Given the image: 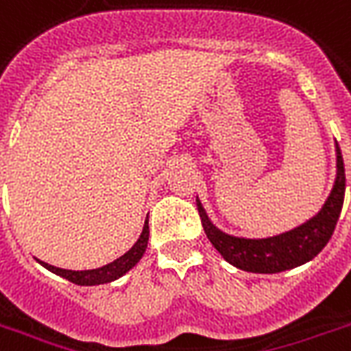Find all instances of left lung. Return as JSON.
<instances>
[{
  "label": "left lung",
  "mask_w": 351,
  "mask_h": 351,
  "mask_svg": "<svg viewBox=\"0 0 351 351\" xmlns=\"http://www.w3.org/2000/svg\"><path fill=\"white\" fill-rule=\"evenodd\" d=\"M344 162H342L341 147L337 143V178L335 186L331 189L330 197L318 211V215L309 219L306 224L298 228L285 232L282 235L267 237V239H243L234 235L223 234L215 228L206 215L204 208L197 200L200 223L213 247L217 248L228 263L247 272L258 274H276V272L289 271L298 265L313 259L333 235L335 224L341 215L342 202H344Z\"/></svg>",
  "instance_id": "8db88e82"
}]
</instances>
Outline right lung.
I'll return each mask as SVG.
<instances>
[{"label":"right lung","instance_id":"add662e5","mask_svg":"<svg viewBox=\"0 0 351 351\" xmlns=\"http://www.w3.org/2000/svg\"><path fill=\"white\" fill-rule=\"evenodd\" d=\"M147 243H149V223L145 221L143 232H141L140 239L136 241V245L127 254H123L121 258L104 265L101 269H93V271H66V269H58V267H53V265L44 263V261H40V263L44 265L47 271L55 272L58 276L66 278V280H69L71 283H77V285H99V283L114 282L119 276H123L125 272L130 271L134 265L140 261L141 256L145 254Z\"/></svg>","mask_w":351,"mask_h":351}]
</instances>
